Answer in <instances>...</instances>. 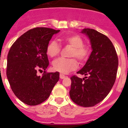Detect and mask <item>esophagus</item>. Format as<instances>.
<instances>
[{
	"label": "esophagus",
	"mask_w": 128,
	"mask_h": 128,
	"mask_svg": "<svg viewBox=\"0 0 128 128\" xmlns=\"http://www.w3.org/2000/svg\"><path fill=\"white\" fill-rule=\"evenodd\" d=\"M60 79H64V78H65V76H64L62 74H60Z\"/></svg>",
	"instance_id": "esophagus-1"
}]
</instances>
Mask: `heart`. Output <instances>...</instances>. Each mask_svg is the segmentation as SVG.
Masks as SVG:
<instances>
[{
  "mask_svg": "<svg viewBox=\"0 0 128 128\" xmlns=\"http://www.w3.org/2000/svg\"><path fill=\"white\" fill-rule=\"evenodd\" d=\"M65 44L70 45L73 48L71 52L72 57H76L78 60L82 63L86 61L90 54V49L84 46V41L78 35H70L60 39ZM61 47L56 40H51L48 43L46 52L51 58L56 57L60 52ZM53 68L62 74H67L74 70L78 66V62L75 58H59L52 63Z\"/></svg>",
  "mask_w": 128,
  "mask_h": 128,
  "instance_id": "b5f03b06",
  "label": "heart"
}]
</instances>
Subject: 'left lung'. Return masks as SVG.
<instances>
[{"label": "left lung", "mask_w": 128, "mask_h": 128, "mask_svg": "<svg viewBox=\"0 0 128 128\" xmlns=\"http://www.w3.org/2000/svg\"><path fill=\"white\" fill-rule=\"evenodd\" d=\"M92 51L84 66L77 73L84 78H70V97L74 102L83 107H91L101 102L108 96L115 83L118 61L112 42L108 37L92 29H83Z\"/></svg>", "instance_id": "8db88e82"}]
</instances>
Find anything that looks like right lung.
<instances>
[{
  "label": "right lung",
  "instance_id": "obj_1",
  "mask_svg": "<svg viewBox=\"0 0 128 128\" xmlns=\"http://www.w3.org/2000/svg\"><path fill=\"white\" fill-rule=\"evenodd\" d=\"M60 31L47 28L30 29L10 48L7 78L13 93L26 104L35 106L45 101L60 79L58 72L45 71L49 64L47 46L53 35ZM43 71L42 76L37 74Z\"/></svg>",
  "mask_w": 128,
  "mask_h": 128
}]
</instances>
